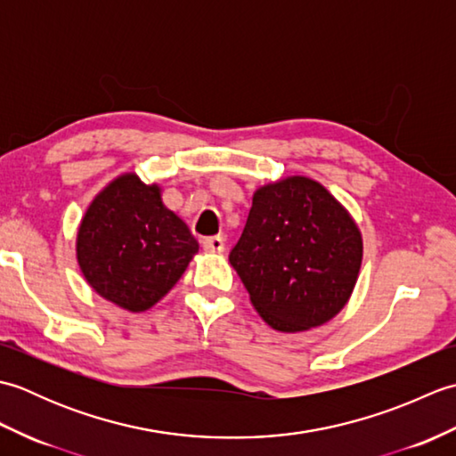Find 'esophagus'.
Returning <instances> with one entry per match:
<instances>
[{
	"mask_svg": "<svg viewBox=\"0 0 456 456\" xmlns=\"http://www.w3.org/2000/svg\"><path fill=\"white\" fill-rule=\"evenodd\" d=\"M201 245H203V248L209 250V253H223V248H225V239H223L221 235L208 237L201 240Z\"/></svg>",
	"mask_w": 456,
	"mask_h": 456,
	"instance_id": "obj_1",
	"label": "esophagus"
}]
</instances>
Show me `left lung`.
Returning a JSON list of instances; mask_svg holds the SVG:
<instances>
[{"label":"left lung","mask_w":456,"mask_h":456,"mask_svg":"<svg viewBox=\"0 0 456 456\" xmlns=\"http://www.w3.org/2000/svg\"><path fill=\"white\" fill-rule=\"evenodd\" d=\"M362 260V237L322 183L292 176L258 188L229 253L255 309L284 333L327 323L345 307Z\"/></svg>","instance_id":"left-lung-1"}]
</instances>
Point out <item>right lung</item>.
Returning a JSON list of instances; mask_svg holds the SVG:
<instances>
[{"label": "right lung", "instance_id": "right-lung-1", "mask_svg": "<svg viewBox=\"0 0 456 456\" xmlns=\"http://www.w3.org/2000/svg\"><path fill=\"white\" fill-rule=\"evenodd\" d=\"M196 253L198 240L164 206L160 188L134 174H123L95 196L76 243L90 286L129 312H144L167 296Z\"/></svg>", "mask_w": 456, "mask_h": 456}]
</instances>
